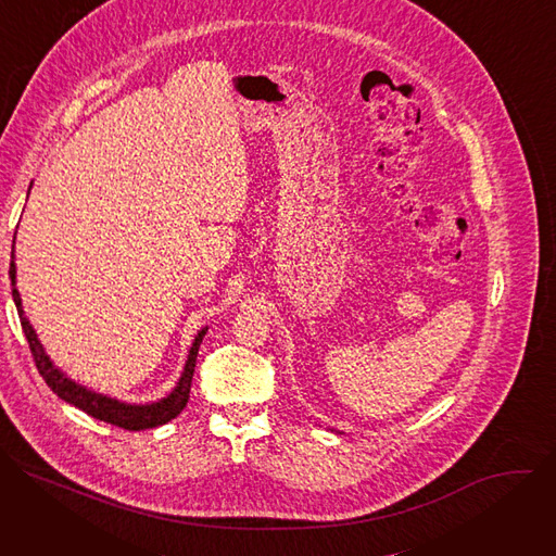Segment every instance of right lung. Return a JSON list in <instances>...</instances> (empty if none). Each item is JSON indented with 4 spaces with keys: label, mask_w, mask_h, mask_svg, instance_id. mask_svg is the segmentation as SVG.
<instances>
[{
    "label": "right lung",
    "mask_w": 556,
    "mask_h": 556,
    "mask_svg": "<svg viewBox=\"0 0 556 556\" xmlns=\"http://www.w3.org/2000/svg\"><path fill=\"white\" fill-rule=\"evenodd\" d=\"M17 235V232H15ZM11 283H13V301L17 305V312H20V321H22V328H24V334L28 339V345H30V352H33V358H35V365L41 374V378L46 380V384L59 395L61 401L74 405L76 409L86 412L88 416L97 418V420H103V422H110L114 427H121V429H127V431H142V429H153V427H161V425H167L169 420H174L189 403V391H191V380H193V371H195V358H198V350H200V343L206 334L208 328H202L198 332V337L193 339V345L189 350V356H187V363H185V369H182V376L178 380V384L174 387V391L169 395H165V399H161L157 403H149V405H131V403H121L116 399H110V395H103V393H97L84 384L74 382L72 378H67L59 367H54V363L50 361V356L46 354L41 341L37 339L30 321L26 319L24 314V307H22V296H20V290L15 288V277H17V268H15V240H13V260H11Z\"/></svg>",
    "instance_id": "right-lung-1"
}]
</instances>
